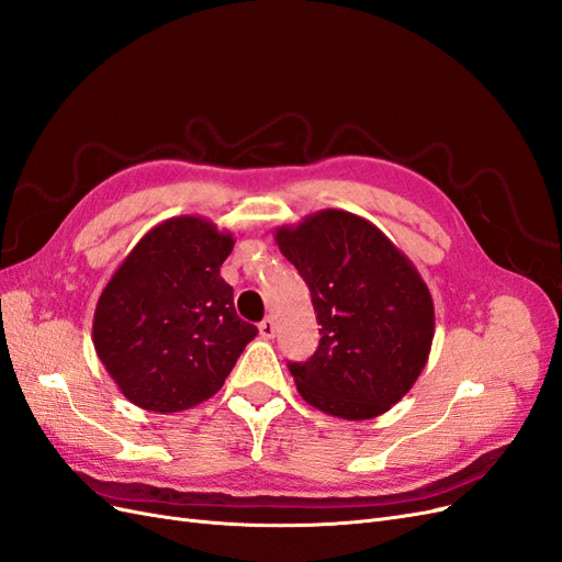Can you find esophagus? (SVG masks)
<instances>
[{
  "mask_svg": "<svg viewBox=\"0 0 562 562\" xmlns=\"http://www.w3.org/2000/svg\"><path fill=\"white\" fill-rule=\"evenodd\" d=\"M258 328H260V335H262V337H267V339H271V337L277 335V323L271 321V318H265Z\"/></svg>",
  "mask_w": 562,
  "mask_h": 562,
  "instance_id": "34e87169",
  "label": "esophagus"
}]
</instances>
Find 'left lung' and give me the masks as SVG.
Wrapping results in <instances>:
<instances>
[{
  "mask_svg": "<svg viewBox=\"0 0 562 562\" xmlns=\"http://www.w3.org/2000/svg\"><path fill=\"white\" fill-rule=\"evenodd\" d=\"M274 239L312 293L321 342L288 363L300 396L342 419H372L417 382L434 342V300L415 265L384 232L326 209Z\"/></svg>",
  "mask_w": 562,
  "mask_h": 562,
  "instance_id": "left-lung-1",
  "label": "left lung"
}]
</instances>
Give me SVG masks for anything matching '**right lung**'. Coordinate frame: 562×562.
Returning a JSON list of instances; mask_svg holds the SVG:
<instances>
[{
  "label": "right lung",
  "instance_id": "obj_1",
  "mask_svg": "<svg viewBox=\"0 0 562 562\" xmlns=\"http://www.w3.org/2000/svg\"><path fill=\"white\" fill-rule=\"evenodd\" d=\"M234 241L206 217H168L100 293L93 347L133 405L168 415L203 403L258 335L236 316L232 285L220 277Z\"/></svg>",
  "mask_w": 562,
  "mask_h": 562
}]
</instances>
